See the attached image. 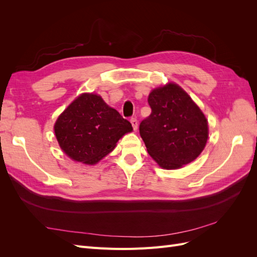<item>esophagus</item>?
<instances>
[{
	"instance_id": "obj_1",
	"label": "esophagus",
	"mask_w": 257,
	"mask_h": 257,
	"mask_svg": "<svg viewBox=\"0 0 257 257\" xmlns=\"http://www.w3.org/2000/svg\"><path fill=\"white\" fill-rule=\"evenodd\" d=\"M131 123H132V126H133L134 131H137V128H138V121L135 118H133V119H131Z\"/></svg>"
}]
</instances>
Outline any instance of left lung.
Instances as JSON below:
<instances>
[{
    "mask_svg": "<svg viewBox=\"0 0 257 257\" xmlns=\"http://www.w3.org/2000/svg\"><path fill=\"white\" fill-rule=\"evenodd\" d=\"M148 103L151 114L139 125L150 157L163 169H179L205 149L208 120L197 104L176 82L154 88Z\"/></svg>",
    "mask_w": 257,
    "mask_h": 257,
    "instance_id": "left-lung-1",
    "label": "left lung"
}]
</instances>
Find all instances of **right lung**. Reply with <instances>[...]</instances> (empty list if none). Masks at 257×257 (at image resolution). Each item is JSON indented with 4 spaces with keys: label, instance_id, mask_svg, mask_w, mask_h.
Masks as SVG:
<instances>
[{
    "label": "right lung",
    "instance_id": "1",
    "mask_svg": "<svg viewBox=\"0 0 257 257\" xmlns=\"http://www.w3.org/2000/svg\"><path fill=\"white\" fill-rule=\"evenodd\" d=\"M58 144L74 162L95 165L109 154L132 124L96 93H81L53 125Z\"/></svg>",
    "mask_w": 257,
    "mask_h": 257
}]
</instances>
